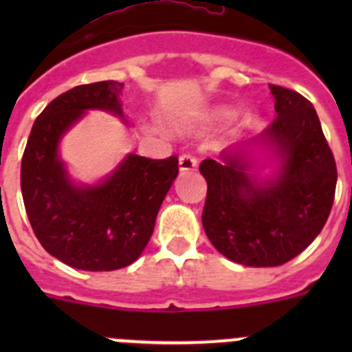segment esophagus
Listing matches in <instances>:
<instances>
[{
  "instance_id": "34e87169",
  "label": "esophagus",
  "mask_w": 352,
  "mask_h": 352,
  "mask_svg": "<svg viewBox=\"0 0 352 352\" xmlns=\"http://www.w3.org/2000/svg\"><path fill=\"white\" fill-rule=\"evenodd\" d=\"M195 167H197V158L194 157V153L186 151V153L179 157V170L185 173V170H194Z\"/></svg>"
}]
</instances>
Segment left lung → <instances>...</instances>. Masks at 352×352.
<instances>
[{"label": "left lung", "instance_id": "obj_1", "mask_svg": "<svg viewBox=\"0 0 352 352\" xmlns=\"http://www.w3.org/2000/svg\"><path fill=\"white\" fill-rule=\"evenodd\" d=\"M276 118L263 133L284 160L280 176L266 186L250 178L238 146L206 158L199 170L208 194L203 226L227 259L254 268L280 266L322 231L333 206L337 164L316 109L303 95L270 84Z\"/></svg>", "mask_w": 352, "mask_h": 352}]
</instances>
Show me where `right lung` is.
<instances>
[{"label":"right lung","instance_id":"right-lung-1","mask_svg":"<svg viewBox=\"0 0 352 352\" xmlns=\"http://www.w3.org/2000/svg\"><path fill=\"white\" fill-rule=\"evenodd\" d=\"M123 82L80 84L56 96L36 118L21 164V190L33 232L72 268L113 272L141 256L160 204L178 176V155H130L102 185L77 188L58 158V141L86 109L121 114Z\"/></svg>","mask_w":352,"mask_h":352}]
</instances>
